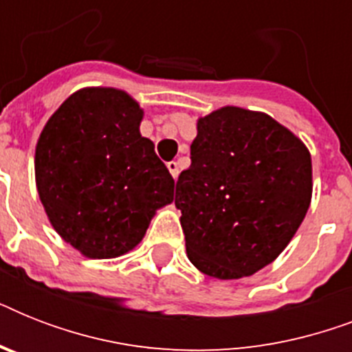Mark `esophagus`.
<instances>
[{
	"instance_id": "obj_1",
	"label": "esophagus",
	"mask_w": 352,
	"mask_h": 352,
	"mask_svg": "<svg viewBox=\"0 0 352 352\" xmlns=\"http://www.w3.org/2000/svg\"><path fill=\"white\" fill-rule=\"evenodd\" d=\"M168 170H170V173H171V177H173V179H177V177H179V164H177L175 160L168 162Z\"/></svg>"
}]
</instances>
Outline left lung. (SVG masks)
<instances>
[{
    "mask_svg": "<svg viewBox=\"0 0 352 352\" xmlns=\"http://www.w3.org/2000/svg\"><path fill=\"white\" fill-rule=\"evenodd\" d=\"M311 199V153L289 127L235 106L199 117L175 192L193 267L217 279L256 274L287 248Z\"/></svg>",
    "mask_w": 352,
    "mask_h": 352,
    "instance_id": "8db88e82",
    "label": "left lung"
}]
</instances>
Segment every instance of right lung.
Masks as SVG:
<instances>
[{
    "label": "right lung",
    "instance_id": "1",
    "mask_svg": "<svg viewBox=\"0 0 352 352\" xmlns=\"http://www.w3.org/2000/svg\"><path fill=\"white\" fill-rule=\"evenodd\" d=\"M144 109L126 91L84 87L52 113L36 144L34 177L49 223L89 259L142 241L175 181L140 135Z\"/></svg>",
    "mask_w": 352,
    "mask_h": 352
}]
</instances>
